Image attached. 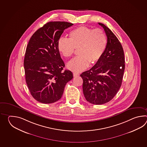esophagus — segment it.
<instances>
[{
  "label": "esophagus",
  "mask_w": 147,
  "mask_h": 147,
  "mask_svg": "<svg viewBox=\"0 0 147 147\" xmlns=\"http://www.w3.org/2000/svg\"><path fill=\"white\" fill-rule=\"evenodd\" d=\"M73 75H74V77H77V76H79V74H77V73H76V72H74Z\"/></svg>",
  "instance_id": "esophagus-1"
}]
</instances>
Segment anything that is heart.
<instances>
[{
  "instance_id": "1",
  "label": "heart",
  "mask_w": 147,
  "mask_h": 147,
  "mask_svg": "<svg viewBox=\"0 0 147 147\" xmlns=\"http://www.w3.org/2000/svg\"><path fill=\"white\" fill-rule=\"evenodd\" d=\"M107 46L106 34L101 29H92L81 26L71 31L69 38H60L57 41V49L65 58L72 56L78 49L79 56L69 61L67 67L74 72H79L89 65L97 63L105 51Z\"/></svg>"
}]
</instances>
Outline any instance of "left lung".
Listing matches in <instances>:
<instances>
[{
  "label": "left lung",
  "instance_id": "1",
  "mask_svg": "<svg viewBox=\"0 0 147 147\" xmlns=\"http://www.w3.org/2000/svg\"><path fill=\"white\" fill-rule=\"evenodd\" d=\"M98 24L107 37L106 49L94 66L80 75L84 97L94 105H102L113 99L121 86L125 68L121 44L109 28Z\"/></svg>",
  "mask_w": 147,
  "mask_h": 147
}]
</instances>
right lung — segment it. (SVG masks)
Masks as SVG:
<instances>
[{"instance_id": "right-lung-1", "label": "right lung", "mask_w": 147, "mask_h": 147, "mask_svg": "<svg viewBox=\"0 0 147 147\" xmlns=\"http://www.w3.org/2000/svg\"><path fill=\"white\" fill-rule=\"evenodd\" d=\"M73 25L48 22L32 34L28 42L24 63L26 81L32 96L41 103L59 100L66 84L73 78L71 71H63L65 63L57 49V41L64 30Z\"/></svg>"}]
</instances>
